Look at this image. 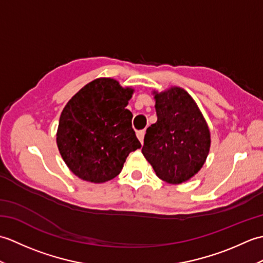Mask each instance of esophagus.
<instances>
[{
  "label": "esophagus",
  "mask_w": 263,
  "mask_h": 263,
  "mask_svg": "<svg viewBox=\"0 0 263 263\" xmlns=\"http://www.w3.org/2000/svg\"><path fill=\"white\" fill-rule=\"evenodd\" d=\"M144 133H146V132H144V130H141V131H138V132H137V137H138L139 140H140V142H141V143H143Z\"/></svg>",
  "instance_id": "34e87169"
}]
</instances>
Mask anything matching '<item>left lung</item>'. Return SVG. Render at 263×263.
Listing matches in <instances>:
<instances>
[{"label": "left lung", "instance_id": "1", "mask_svg": "<svg viewBox=\"0 0 263 263\" xmlns=\"http://www.w3.org/2000/svg\"><path fill=\"white\" fill-rule=\"evenodd\" d=\"M157 122L147 128L142 154L160 180L186 182L202 168L210 130L197 103L181 87L153 91Z\"/></svg>", "mask_w": 263, "mask_h": 263}]
</instances>
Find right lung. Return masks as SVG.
Returning a JSON list of instances; mask_svg holds the SVG:
<instances>
[{
  "label": "right lung",
  "mask_w": 263,
  "mask_h": 263,
  "mask_svg": "<svg viewBox=\"0 0 263 263\" xmlns=\"http://www.w3.org/2000/svg\"><path fill=\"white\" fill-rule=\"evenodd\" d=\"M135 89L111 78H98L82 87L60 116L59 152L76 176L104 183L120 174L126 157L141 143L125 107Z\"/></svg>",
  "instance_id": "1"
}]
</instances>
